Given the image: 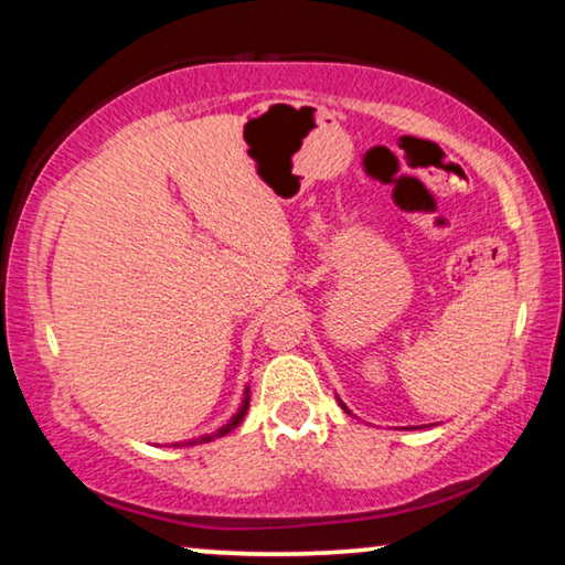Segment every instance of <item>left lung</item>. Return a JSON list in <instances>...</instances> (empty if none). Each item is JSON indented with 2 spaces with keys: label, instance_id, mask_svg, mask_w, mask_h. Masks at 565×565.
<instances>
[{
  "label": "left lung",
  "instance_id": "1",
  "mask_svg": "<svg viewBox=\"0 0 565 565\" xmlns=\"http://www.w3.org/2000/svg\"><path fill=\"white\" fill-rule=\"evenodd\" d=\"M338 403H341V401H338ZM341 408H343V411H345V413H351V411H349V408H345V405H343V403H341Z\"/></svg>",
  "mask_w": 565,
  "mask_h": 565
}]
</instances>
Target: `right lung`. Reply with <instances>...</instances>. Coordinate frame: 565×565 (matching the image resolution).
Returning <instances> with one entry per match:
<instances>
[{
	"instance_id": "right-lung-1",
	"label": "right lung",
	"mask_w": 565,
	"mask_h": 565,
	"mask_svg": "<svg viewBox=\"0 0 565 565\" xmlns=\"http://www.w3.org/2000/svg\"><path fill=\"white\" fill-rule=\"evenodd\" d=\"M247 393H250V390L245 387V401H243V405H239V411L235 413V416H232L230 424H227V426H222L220 431L212 434V436H201L199 441H212V439H216V436H224V434H230L232 428H237V426H239V420L245 418V413H247V405H250V395H247ZM188 445H195V441H188ZM172 447H180V445H178V441H175V445H172Z\"/></svg>"
}]
</instances>
